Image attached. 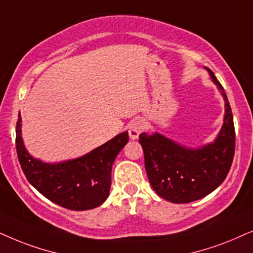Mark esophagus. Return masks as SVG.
<instances>
[{"instance_id": "1", "label": "esophagus", "mask_w": 253, "mask_h": 253, "mask_svg": "<svg viewBox=\"0 0 253 253\" xmlns=\"http://www.w3.org/2000/svg\"><path fill=\"white\" fill-rule=\"evenodd\" d=\"M143 128H144L143 120H141V119L133 120L132 123H130L129 128H128V134H129L130 139H132V140L137 139L140 134L142 133Z\"/></svg>"}]
</instances>
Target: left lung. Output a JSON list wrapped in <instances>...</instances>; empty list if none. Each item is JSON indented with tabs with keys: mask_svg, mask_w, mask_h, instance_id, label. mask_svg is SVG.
Returning <instances> with one entry per match:
<instances>
[{
	"mask_svg": "<svg viewBox=\"0 0 253 253\" xmlns=\"http://www.w3.org/2000/svg\"><path fill=\"white\" fill-rule=\"evenodd\" d=\"M206 69L225 102L224 123L214 143L191 149L161 134H140L151 187L163 199L174 204L191 203L213 192L223 183L234 160L236 135L230 104L214 73Z\"/></svg>",
	"mask_w": 253,
	"mask_h": 253,
	"instance_id": "obj_1",
	"label": "left lung"
}]
</instances>
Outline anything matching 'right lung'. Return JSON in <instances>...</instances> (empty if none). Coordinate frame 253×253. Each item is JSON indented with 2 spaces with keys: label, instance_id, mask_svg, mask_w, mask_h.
I'll list each match as a JSON object with an SVG mask.
<instances>
[{
  "label": "right lung",
  "instance_id": "1",
  "mask_svg": "<svg viewBox=\"0 0 253 253\" xmlns=\"http://www.w3.org/2000/svg\"><path fill=\"white\" fill-rule=\"evenodd\" d=\"M22 118L16 125V150L29 183L43 197L70 211H87L109 197L111 171L117 155L128 142L124 132L84 156L59 164H47L30 156L21 135Z\"/></svg>",
  "mask_w": 253,
  "mask_h": 253
}]
</instances>
